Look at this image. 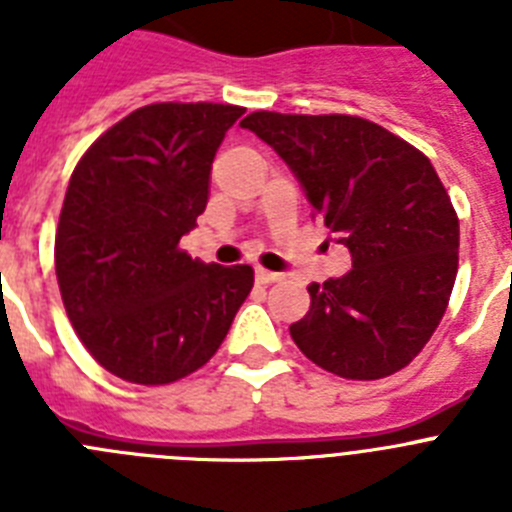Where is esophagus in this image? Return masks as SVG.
I'll use <instances>...</instances> for the list:
<instances>
[{
	"label": "esophagus",
	"instance_id": "esophagus-1",
	"mask_svg": "<svg viewBox=\"0 0 512 512\" xmlns=\"http://www.w3.org/2000/svg\"><path fill=\"white\" fill-rule=\"evenodd\" d=\"M279 279H282V274H277V271L256 269V282L259 284H271V282H279Z\"/></svg>",
	"mask_w": 512,
	"mask_h": 512
}]
</instances>
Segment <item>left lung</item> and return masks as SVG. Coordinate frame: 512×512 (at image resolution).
<instances>
[{
  "label": "left lung",
  "mask_w": 512,
  "mask_h": 512,
  "mask_svg": "<svg viewBox=\"0 0 512 512\" xmlns=\"http://www.w3.org/2000/svg\"><path fill=\"white\" fill-rule=\"evenodd\" d=\"M241 125L279 153L351 253L348 274L307 287L292 341L338 377L400 372L441 323L459 266V217L431 161L364 117L251 112Z\"/></svg>",
  "instance_id": "obj_1"
}]
</instances>
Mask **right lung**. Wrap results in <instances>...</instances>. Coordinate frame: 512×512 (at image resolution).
<instances>
[{"instance_id":"obj_1","label":"right lung","mask_w":512,"mask_h":512,"mask_svg":"<svg viewBox=\"0 0 512 512\" xmlns=\"http://www.w3.org/2000/svg\"><path fill=\"white\" fill-rule=\"evenodd\" d=\"M243 107L158 102L122 117L71 174L56 230L63 307L115 377L169 384L197 372L253 287L251 266L179 248L210 197L212 158Z\"/></svg>"}]
</instances>
